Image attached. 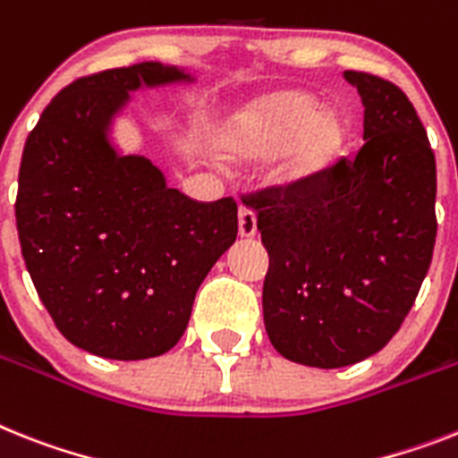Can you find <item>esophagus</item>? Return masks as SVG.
<instances>
[{"label":"esophagus","mask_w":458,"mask_h":458,"mask_svg":"<svg viewBox=\"0 0 458 458\" xmlns=\"http://www.w3.org/2000/svg\"><path fill=\"white\" fill-rule=\"evenodd\" d=\"M240 235L242 237H253L256 235V214L253 209L242 205L240 207Z\"/></svg>","instance_id":"1"}]
</instances>
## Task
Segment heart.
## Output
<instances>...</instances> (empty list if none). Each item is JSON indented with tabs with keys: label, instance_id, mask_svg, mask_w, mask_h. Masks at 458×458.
Instances as JSON below:
<instances>
[{
	"label": "heart",
	"instance_id": "b5f03b06",
	"mask_svg": "<svg viewBox=\"0 0 458 458\" xmlns=\"http://www.w3.org/2000/svg\"><path fill=\"white\" fill-rule=\"evenodd\" d=\"M312 95L275 92L242 109L223 134V148L235 160H259L279 153L275 179L307 183L328 170L344 144L335 114L314 111Z\"/></svg>",
	"mask_w": 458,
	"mask_h": 458
}]
</instances>
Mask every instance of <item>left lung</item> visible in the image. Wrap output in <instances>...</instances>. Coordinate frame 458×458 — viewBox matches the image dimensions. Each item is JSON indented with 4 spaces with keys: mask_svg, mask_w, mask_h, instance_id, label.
I'll list each match as a JSON object with an SVG mask.
<instances>
[{
    "mask_svg": "<svg viewBox=\"0 0 458 458\" xmlns=\"http://www.w3.org/2000/svg\"><path fill=\"white\" fill-rule=\"evenodd\" d=\"M363 102V146L307 183L242 195L270 253L267 337L284 359L344 368L398 333L436 247V156L401 88L344 72Z\"/></svg>",
    "mask_w": 458,
    "mask_h": 458,
    "instance_id": "1",
    "label": "left lung"
}]
</instances>
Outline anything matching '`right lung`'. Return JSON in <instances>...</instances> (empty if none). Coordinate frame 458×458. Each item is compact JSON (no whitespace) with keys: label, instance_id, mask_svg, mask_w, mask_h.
Returning a JSON list of instances; mask_svg holds the SVG:
<instances>
[{"label":"right lung","instance_id":"1","mask_svg":"<svg viewBox=\"0 0 458 458\" xmlns=\"http://www.w3.org/2000/svg\"><path fill=\"white\" fill-rule=\"evenodd\" d=\"M191 81L140 63L81 76L57 92L25 141L15 223L41 302L72 344L116 360L170 352L211 265L237 237V202L167 188L106 130L128 90Z\"/></svg>","mask_w":458,"mask_h":458}]
</instances>
